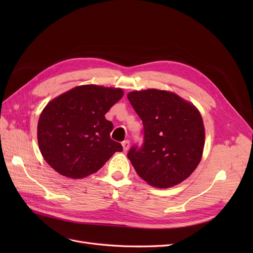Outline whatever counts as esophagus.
Instances as JSON below:
<instances>
[{"label":"esophagus","instance_id":"esophagus-1","mask_svg":"<svg viewBox=\"0 0 253 253\" xmlns=\"http://www.w3.org/2000/svg\"><path fill=\"white\" fill-rule=\"evenodd\" d=\"M122 148H124V151L126 152L129 149V141L128 140H125L122 142Z\"/></svg>","mask_w":253,"mask_h":253}]
</instances>
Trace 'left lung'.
<instances>
[{"instance_id":"1","label":"left lung","mask_w":253,"mask_h":253,"mask_svg":"<svg viewBox=\"0 0 253 253\" xmlns=\"http://www.w3.org/2000/svg\"><path fill=\"white\" fill-rule=\"evenodd\" d=\"M127 99L143 125V143L127 153L136 173L156 188L178 185L202 159L205 128L200 112L167 90H135Z\"/></svg>"}]
</instances>
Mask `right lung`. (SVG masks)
Masks as SVG:
<instances>
[{"label":"right lung","mask_w":253,"mask_h":253,"mask_svg":"<svg viewBox=\"0 0 253 253\" xmlns=\"http://www.w3.org/2000/svg\"><path fill=\"white\" fill-rule=\"evenodd\" d=\"M124 96L121 88L89 84L50 101L38 122L41 154L53 170L70 178L96 173L122 145L111 139L104 115Z\"/></svg>","instance_id":"obj_1"}]
</instances>
